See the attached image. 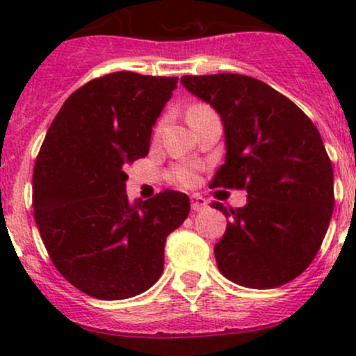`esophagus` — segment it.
<instances>
[{"label": "esophagus", "instance_id": "1", "mask_svg": "<svg viewBox=\"0 0 356 356\" xmlns=\"http://www.w3.org/2000/svg\"><path fill=\"white\" fill-rule=\"evenodd\" d=\"M204 207H207V200H204L203 196H200V195H193L191 196L193 211H201Z\"/></svg>", "mask_w": 356, "mask_h": 356}]
</instances>
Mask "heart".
<instances>
[{"instance_id": "1", "label": "heart", "mask_w": 356, "mask_h": 356, "mask_svg": "<svg viewBox=\"0 0 356 356\" xmlns=\"http://www.w3.org/2000/svg\"><path fill=\"white\" fill-rule=\"evenodd\" d=\"M208 110H210V108H208V106L196 105V106H193V108L188 111V115L198 113V111H208ZM174 175H175V179H177V181L181 182V184H193V182H195V179H196L195 168L189 167V165H181V167L175 168Z\"/></svg>"}]
</instances>
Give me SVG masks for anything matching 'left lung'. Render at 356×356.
Wrapping results in <instances>:
<instances>
[{"label":"left lung","instance_id":"left-lung-1","mask_svg":"<svg viewBox=\"0 0 356 356\" xmlns=\"http://www.w3.org/2000/svg\"><path fill=\"white\" fill-rule=\"evenodd\" d=\"M225 132V163L210 188L246 189L241 208L213 201L227 229L213 248L218 270L239 286L293 281L321 250L334 208L332 163L314 122L289 98L241 74L184 75Z\"/></svg>","mask_w":356,"mask_h":356}]
</instances>
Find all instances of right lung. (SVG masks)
<instances>
[{
    "label": "right lung",
    "mask_w": 356,
    "mask_h": 356,
    "mask_svg": "<svg viewBox=\"0 0 356 356\" xmlns=\"http://www.w3.org/2000/svg\"><path fill=\"white\" fill-rule=\"evenodd\" d=\"M177 77L113 72L72 92L35 158L32 208L56 270L98 300H125L163 272L167 236L189 198L161 191L131 203L125 165L149 152L153 125Z\"/></svg>",
    "instance_id": "add662e5"
}]
</instances>
